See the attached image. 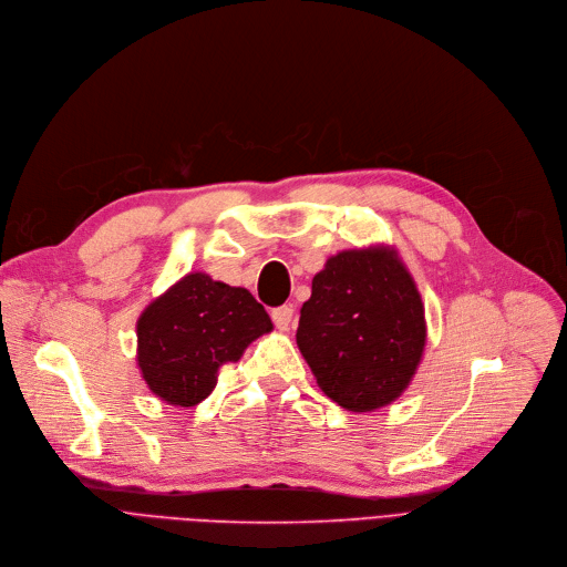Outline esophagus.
<instances>
[{"label": "esophagus", "instance_id": "esophagus-1", "mask_svg": "<svg viewBox=\"0 0 567 567\" xmlns=\"http://www.w3.org/2000/svg\"><path fill=\"white\" fill-rule=\"evenodd\" d=\"M272 320H275V326H277L279 330H288L290 320H292V307L284 305V307L272 309Z\"/></svg>", "mask_w": 567, "mask_h": 567}]
</instances>
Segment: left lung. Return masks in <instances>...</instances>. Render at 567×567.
<instances>
[{"label":"left lung","instance_id":"left-lung-1","mask_svg":"<svg viewBox=\"0 0 567 567\" xmlns=\"http://www.w3.org/2000/svg\"><path fill=\"white\" fill-rule=\"evenodd\" d=\"M295 337L320 390L364 413L411 383L426 337L424 307L392 251H343L313 277Z\"/></svg>","mask_w":567,"mask_h":567}]
</instances>
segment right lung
<instances>
[{
	"label": "right lung",
	"mask_w": 567,
	"mask_h": 567,
	"mask_svg": "<svg viewBox=\"0 0 567 567\" xmlns=\"http://www.w3.org/2000/svg\"><path fill=\"white\" fill-rule=\"evenodd\" d=\"M272 330L247 288L186 275L138 320V364L150 390L175 406H196L217 385L219 367Z\"/></svg>",
	"instance_id": "right-lung-1"
}]
</instances>
